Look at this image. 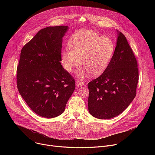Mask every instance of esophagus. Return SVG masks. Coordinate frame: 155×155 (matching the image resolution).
<instances>
[{"mask_svg":"<svg viewBox=\"0 0 155 155\" xmlns=\"http://www.w3.org/2000/svg\"><path fill=\"white\" fill-rule=\"evenodd\" d=\"M76 86H84V82L81 81H76Z\"/></svg>","mask_w":155,"mask_h":155,"instance_id":"34e87169","label":"esophagus"}]
</instances>
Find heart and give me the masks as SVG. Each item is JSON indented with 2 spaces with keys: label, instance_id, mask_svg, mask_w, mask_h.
Wrapping results in <instances>:
<instances>
[{
  "label": "heart",
  "instance_id": "obj_1",
  "mask_svg": "<svg viewBox=\"0 0 155 155\" xmlns=\"http://www.w3.org/2000/svg\"><path fill=\"white\" fill-rule=\"evenodd\" d=\"M69 50H63L61 61L64 69L72 72L79 65L83 66L76 73L79 79L87 74L97 76L102 74L111 59L115 48L113 41L101 37L95 32L81 30L74 34L69 42Z\"/></svg>",
  "mask_w": 155,
  "mask_h": 155
}]
</instances>
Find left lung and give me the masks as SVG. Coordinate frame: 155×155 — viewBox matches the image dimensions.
Masks as SVG:
<instances>
[{"mask_svg":"<svg viewBox=\"0 0 155 155\" xmlns=\"http://www.w3.org/2000/svg\"><path fill=\"white\" fill-rule=\"evenodd\" d=\"M114 55L101 75L87 84L88 110L99 119L114 118L127 108L136 95L139 69L126 37L117 31Z\"/></svg>","mask_w":155,"mask_h":155,"instance_id":"8db88e82","label":"left lung"}]
</instances>
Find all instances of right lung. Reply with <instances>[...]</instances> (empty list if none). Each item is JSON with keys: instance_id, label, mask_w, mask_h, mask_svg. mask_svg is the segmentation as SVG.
Instances as JSON below:
<instances>
[{"instance_id": "obj_1", "label": "right lung", "mask_w": 155, "mask_h": 155, "mask_svg": "<svg viewBox=\"0 0 155 155\" xmlns=\"http://www.w3.org/2000/svg\"><path fill=\"white\" fill-rule=\"evenodd\" d=\"M68 29V26L42 29L21 51L18 90L32 111L42 117L62 114L75 90L74 78L61 64L62 37Z\"/></svg>"}]
</instances>
